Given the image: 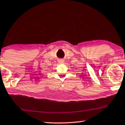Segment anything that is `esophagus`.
Wrapping results in <instances>:
<instances>
[{"instance_id":"34e87169","label":"esophagus","mask_w":125,"mask_h":125,"mask_svg":"<svg viewBox=\"0 0 125 125\" xmlns=\"http://www.w3.org/2000/svg\"><path fill=\"white\" fill-rule=\"evenodd\" d=\"M59 62L60 63H62V62H63V60H59Z\"/></svg>"}]
</instances>
